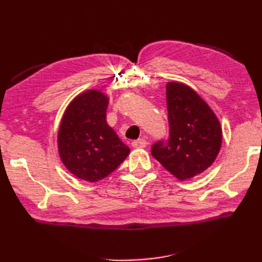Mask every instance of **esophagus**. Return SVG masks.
I'll return each instance as SVG.
<instances>
[{
	"label": "esophagus",
	"instance_id": "34e87169",
	"mask_svg": "<svg viewBox=\"0 0 262 262\" xmlns=\"http://www.w3.org/2000/svg\"><path fill=\"white\" fill-rule=\"evenodd\" d=\"M132 145L134 148H145V147H147V141L142 140V139L135 140V141L132 142Z\"/></svg>",
	"mask_w": 262,
	"mask_h": 262
}]
</instances>
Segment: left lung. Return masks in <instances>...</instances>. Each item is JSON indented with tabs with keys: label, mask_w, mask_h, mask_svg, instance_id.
I'll return each mask as SVG.
<instances>
[{
	"label": "left lung",
	"mask_w": 262,
	"mask_h": 262,
	"mask_svg": "<svg viewBox=\"0 0 262 262\" xmlns=\"http://www.w3.org/2000/svg\"><path fill=\"white\" fill-rule=\"evenodd\" d=\"M168 137L151 147V155L179 180L209 167L220 152L222 128L212 110L192 88L166 84Z\"/></svg>",
	"instance_id": "8db88e82"
}]
</instances>
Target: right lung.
I'll return each mask as SVG.
<instances>
[{"instance_id": "obj_1", "label": "right lung", "mask_w": 262, "mask_h": 262, "mask_svg": "<svg viewBox=\"0 0 262 262\" xmlns=\"http://www.w3.org/2000/svg\"><path fill=\"white\" fill-rule=\"evenodd\" d=\"M107 105V96L98 90L78 95L66 110L57 134L62 163L90 183L112 173L130 152L106 122Z\"/></svg>"}]
</instances>
